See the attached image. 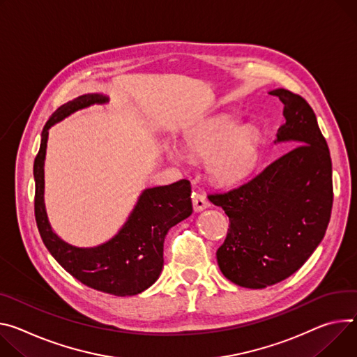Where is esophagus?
I'll return each instance as SVG.
<instances>
[{
  "mask_svg": "<svg viewBox=\"0 0 357 357\" xmlns=\"http://www.w3.org/2000/svg\"><path fill=\"white\" fill-rule=\"evenodd\" d=\"M192 204H193V211H195V212H201V211H204V209H206V208L211 206V204H209V201L205 198V195H202V193H199V192L193 193Z\"/></svg>",
  "mask_w": 357,
  "mask_h": 357,
  "instance_id": "34e87169",
  "label": "esophagus"
}]
</instances>
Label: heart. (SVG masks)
Listing matches in <instances>:
<instances>
[{"mask_svg": "<svg viewBox=\"0 0 357 357\" xmlns=\"http://www.w3.org/2000/svg\"><path fill=\"white\" fill-rule=\"evenodd\" d=\"M199 158H209V172L220 181H239L250 174L259 156V131L253 125L238 129L234 119L219 121L185 142Z\"/></svg>", "mask_w": 357, "mask_h": 357, "instance_id": "b5f03b06", "label": "heart"}]
</instances>
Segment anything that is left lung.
<instances>
[{
  "label": "left lung",
  "mask_w": 357,
  "mask_h": 357,
  "mask_svg": "<svg viewBox=\"0 0 357 357\" xmlns=\"http://www.w3.org/2000/svg\"><path fill=\"white\" fill-rule=\"evenodd\" d=\"M283 104L276 142L291 146L262 172L208 199L229 216L216 252L226 279L264 289L294 275L321 242L333 205L332 160L316 115L301 95L269 92Z\"/></svg>",
  "instance_id": "obj_1"
}]
</instances>
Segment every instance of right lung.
Instances as JSON below:
<instances>
[{
  "label": "right lung",
  "instance_id": "add662e5",
  "mask_svg": "<svg viewBox=\"0 0 357 357\" xmlns=\"http://www.w3.org/2000/svg\"><path fill=\"white\" fill-rule=\"evenodd\" d=\"M108 96L86 93L59 107L47 121L34 160L36 220L44 245L55 261L81 283L114 296H134L152 286L164 268V242L168 231L192 213L190 182L145 189L121 231L95 248L63 242L48 222L44 204V160L48 129L78 109L105 104Z\"/></svg>",
  "mask_w": 357,
  "mask_h": 357
}]
</instances>
